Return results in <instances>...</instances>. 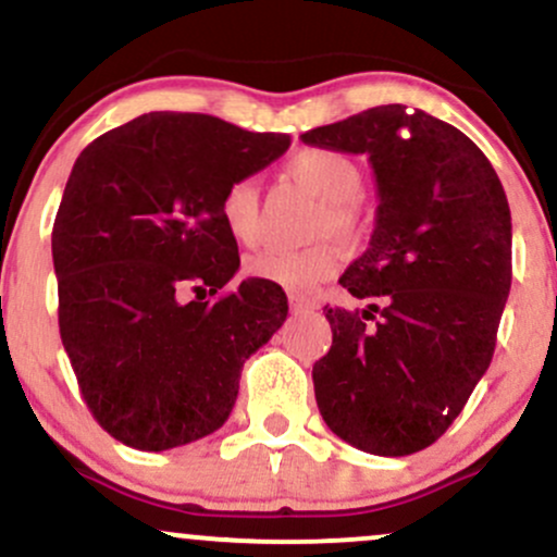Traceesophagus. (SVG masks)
<instances>
[{
	"label": "esophagus",
	"mask_w": 557,
	"mask_h": 557,
	"mask_svg": "<svg viewBox=\"0 0 557 557\" xmlns=\"http://www.w3.org/2000/svg\"><path fill=\"white\" fill-rule=\"evenodd\" d=\"M314 309H317V304L311 298L290 296V311H293V314H311Z\"/></svg>",
	"instance_id": "obj_1"
}]
</instances>
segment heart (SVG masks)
Wrapping results in <instances>:
<instances>
[{
    "label": "heart",
    "instance_id": "obj_1",
    "mask_svg": "<svg viewBox=\"0 0 557 557\" xmlns=\"http://www.w3.org/2000/svg\"><path fill=\"white\" fill-rule=\"evenodd\" d=\"M293 181L309 194L322 198V212L317 214L314 238L335 235L345 246L361 238L363 214L359 198L363 194V172L348 154L332 149H304L287 162ZM220 220L230 238L240 246L259 243V188L243 177L230 183L220 198ZM341 264L335 243L319 240L309 248H264L246 259L248 277L280 285L290 293H309L332 277Z\"/></svg>",
    "mask_w": 557,
    "mask_h": 557
}]
</instances>
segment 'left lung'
Wrapping results in <instances>:
<instances>
[{
  "instance_id": "8db88e82",
  "label": "left lung",
  "mask_w": 557,
  "mask_h": 557,
  "mask_svg": "<svg viewBox=\"0 0 557 557\" xmlns=\"http://www.w3.org/2000/svg\"><path fill=\"white\" fill-rule=\"evenodd\" d=\"M300 140L367 154L380 196L369 248L341 277L367 309L324 306L319 413L363 453L411 456L443 437L495 354L510 293L508 198L474 140L403 104Z\"/></svg>"
}]
</instances>
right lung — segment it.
Masks as SVG:
<instances>
[{
    "instance_id": "add662e5",
    "label": "right lung",
    "mask_w": 557,
    "mask_h": 557,
    "mask_svg": "<svg viewBox=\"0 0 557 557\" xmlns=\"http://www.w3.org/2000/svg\"><path fill=\"white\" fill-rule=\"evenodd\" d=\"M287 146L212 114L149 112L75 159L52 230L60 335L88 411L123 445L159 453L220 430L243 363L283 327L280 285L220 296L240 267L220 198Z\"/></svg>"
}]
</instances>
